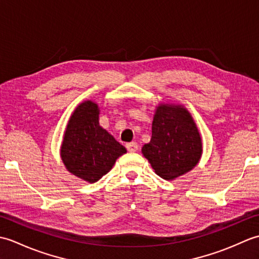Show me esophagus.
<instances>
[{"label":"esophagus","mask_w":259,"mask_h":259,"mask_svg":"<svg viewBox=\"0 0 259 259\" xmlns=\"http://www.w3.org/2000/svg\"><path fill=\"white\" fill-rule=\"evenodd\" d=\"M126 149H128V151H130V152H136L137 150H138V144H137V142H129V144H126Z\"/></svg>","instance_id":"obj_1"}]
</instances>
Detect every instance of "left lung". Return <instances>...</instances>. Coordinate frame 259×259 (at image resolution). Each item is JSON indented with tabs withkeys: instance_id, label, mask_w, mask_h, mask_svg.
Masks as SVG:
<instances>
[{
	"instance_id": "left-lung-1",
	"label": "left lung",
	"mask_w": 259,
	"mask_h": 259,
	"mask_svg": "<svg viewBox=\"0 0 259 259\" xmlns=\"http://www.w3.org/2000/svg\"><path fill=\"white\" fill-rule=\"evenodd\" d=\"M141 151L155 172L166 180L195 168L202 153V141L188 110L180 104H159L153 115L151 140Z\"/></svg>"
}]
</instances>
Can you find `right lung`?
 Instances as JSON below:
<instances>
[{
  "label": "right lung",
  "mask_w": 259,
  "mask_h": 259,
  "mask_svg": "<svg viewBox=\"0 0 259 259\" xmlns=\"http://www.w3.org/2000/svg\"><path fill=\"white\" fill-rule=\"evenodd\" d=\"M99 113L96 102L80 103L71 114L60 151L68 171L90 184L108 174L115 160L126 152L99 124Z\"/></svg>",
  "instance_id": "add662e5"
}]
</instances>
